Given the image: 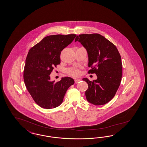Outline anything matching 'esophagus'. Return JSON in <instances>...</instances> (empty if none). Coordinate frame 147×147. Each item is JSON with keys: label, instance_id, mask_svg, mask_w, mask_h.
Wrapping results in <instances>:
<instances>
[{"label": "esophagus", "instance_id": "esophagus-1", "mask_svg": "<svg viewBox=\"0 0 147 147\" xmlns=\"http://www.w3.org/2000/svg\"><path fill=\"white\" fill-rule=\"evenodd\" d=\"M80 81V80L79 79H75V83H78Z\"/></svg>", "mask_w": 147, "mask_h": 147}]
</instances>
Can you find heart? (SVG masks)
<instances>
[{
    "label": "heart",
    "instance_id": "b5f03b06",
    "mask_svg": "<svg viewBox=\"0 0 147 147\" xmlns=\"http://www.w3.org/2000/svg\"><path fill=\"white\" fill-rule=\"evenodd\" d=\"M79 71L75 68H72L68 70V74L72 76H78L79 75Z\"/></svg>",
    "mask_w": 147,
    "mask_h": 147
}]
</instances>
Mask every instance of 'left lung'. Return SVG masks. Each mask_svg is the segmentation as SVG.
I'll use <instances>...</instances> for the list:
<instances>
[{
	"instance_id": "left-lung-1",
	"label": "left lung",
	"mask_w": 147,
	"mask_h": 147,
	"mask_svg": "<svg viewBox=\"0 0 147 147\" xmlns=\"http://www.w3.org/2000/svg\"><path fill=\"white\" fill-rule=\"evenodd\" d=\"M88 55L89 73H95L93 81L83 78L88 84L86 91V100L94 105L107 104L114 98L121 82L122 63L117 48L99 34H83L76 36Z\"/></svg>"
}]
</instances>
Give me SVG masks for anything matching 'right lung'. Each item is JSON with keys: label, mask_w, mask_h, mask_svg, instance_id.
Returning <instances> with one entry per match:
<instances>
[{"label": "right lung", "mask_w": 147, "mask_h": 147, "mask_svg": "<svg viewBox=\"0 0 147 147\" xmlns=\"http://www.w3.org/2000/svg\"><path fill=\"white\" fill-rule=\"evenodd\" d=\"M76 34L51 35L31 48L27 55L23 74L25 86L40 107L52 109L59 106L68 88L74 84L66 76L60 81H50V73L61 63V51L74 40Z\"/></svg>", "instance_id": "right-lung-1"}]
</instances>
